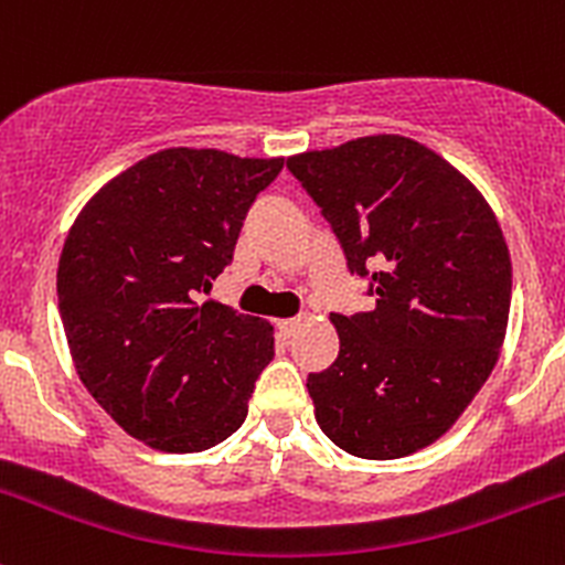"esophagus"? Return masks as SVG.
Wrapping results in <instances>:
<instances>
[{
    "label": "esophagus",
    "instance_id": "obj_1",
    "mask_svg": "<svg viewBox=\"0 0 565 565\" xmlns=\"http://www.w3.org/2000/svg\"><path fill=\"white\" fill-rule=\"evenodd\" d=\"M300 324H303V319H300V317H295V319H278V330H281L284 339H289V335L298 333Z\"/></svg>",
    "mask_w": 565,
    "mask_h": 565
}]
</instances>
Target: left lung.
<instances>
[{"label":"left lung","mask_w":565,"mask_h":565,"mask_svg":"<svg viewBox=\"0 0 565 565\" xmlns=\"http://www.w3.org/2000/svg\"><path fill=\"white\" fill-rule=\"evenodd\" d=\"M287 169L374 295L366 315H330L339 358L306 383L319 429L352 457H409L457 424L500 358L511 256L498 215L457 167L398 134L298 152Z\"/></svg>","instance_id":"obj_1"}]
</instances>
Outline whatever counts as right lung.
Segmentation results:
<instances>
[{"label":"right lung","mask_w":565,"mask_h":565,"mask_svg":"<svg viewBox=\"0 0 565 565\" xmlns=\"http://www.w3.org/2000/svg\"><path fill=\"white\" fill-rule=\"evenodd\" d=\"M281 169L284 158L169 147L111 177L67 232L56 298L73 366L114 424L156 451H207L246 420L273 324L196 295Z\"/></svg>","instance_id":"add662e5"}]
</instances>
